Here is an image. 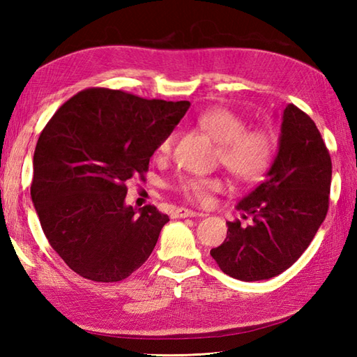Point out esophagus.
<instances>
[{"label":"esophagus","instance_id":"34e87169","mask_svg":"<svg viewBox=\"0 0 357 357\" xmlns=\"http://www.w3.org/2000/svg\"><path fill=\"white\" fill-rule=\"evenodd\" d=\"M172 216H173V218H178V219H181V218H192V216H204V213H196V211H193V210H188V208L178 207V208H174V210H173Z\"/></svg>","mask_w":357,"mask_h":357}]
</instances>
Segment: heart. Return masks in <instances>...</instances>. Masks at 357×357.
Masks as SVG:
<instances>
[{"label":"heart","instance_id":"1","mask_svg":"<svg viewBox=\"0 0 357 357\" xmlns=\"http://www.w3.org/2000/svg\"><path fill=\"white\" fill-rule=\"evenodd\" d=\"M198 127L218 144V161L224 165L234 179L241 183H253L261 179L276 155L275 135L265 128H248L244 116L225 107H215L202 112L198 116ZM176 135L164 136L158 146L159 156H169ZM174 188L195 204H207L211 193L222 188L219 178L184 176Z\"/></svg>","mask_w":357,"mask_h":357}]
</instances>
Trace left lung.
<instances>
[{
	"mask_svg": "<svg viewBox=\"0 0 357 357\" xmlns=\"http://www.w3.org/2000/svg\"><path fill=\"white\" fill-rule=\"evenodd\" d=\"M331 158L314 121L288 104L278 155L261 184L238 204L227 238L210 255L225 275L253 282L275 278L299 259L330 204Z\"/></svg>",
	"mask_w": 357,
	"mask_h": 357,
	"instance_id": "obj_1",
	"label": "left lung"
}]
</instances>
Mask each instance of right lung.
Returning <instances> with one entry per match:
<instances>
[{"label": "right lung", "mask_w": 357, "mask_h": 357, "mask_svg": "<svg viewBox=\"0 0 357 357\" xmlns=\"http://www.w3.org/2000/svg\"><path fill=\"white\" fill-rule=\"evenodd\" d=\"M188 101L146 100L123 90H81L44 127L30 185L52 248L79 276L118 282L149 259L170 221L155 206H126V183L142 178Z\"/></svg>", "instance_id": "add662e5"}]
</instances>
